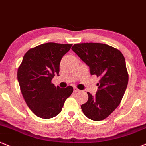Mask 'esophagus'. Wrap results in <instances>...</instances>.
Here are the masks:
<instances>
[{
    "label": "esophagus",
    "instance_id": "1",
    "mask_svg": "<svg viewBox=\"0 0 146 146\" xmlns=\"http://www.w3.org/2000/svg\"><path fill=\"white\" fill-rule=\"evenodd\" d=\"M79 91H80V90H79L78 88H77L76 87L73 88V92H79Z\"/></svg>",
    "mask_w": 146,
    "mask_h": 146
}]
</instances>
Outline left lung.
I'll return each instance as SVG.
<instances>
[{
  "instance_id": "left-lung-1",
  "label": "left lung",
  "mask_w": 146,
  "mask_h": 146,
  "mask_svg": "<svg viewBox=\"0 0 146 146\" xmlns=\"http://www.w3.org/2000/svg\"><path fill=\"white\" fill-rule=\"evenodd\" d=\"M71 49L89 66L90 74L100 78L96 95L87 92L88 100L81 106L82 111L92 120H104L117 108L127 87L129 75L124 56L103 43H79Z\"/></svg>"
}]
</instances>
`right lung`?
<instances>
[{
  "instance_id": "right-lung-1",
  "label": "right lung",
  "mask_w": 146,
  "mask_h": 146,
  "mask_svg": "<svg viewBox=\"0 0 146 146\" xmlns=\"http://www.w3.org/2000/svg\"><path fill=\"white\" fill-rule=\"evenodd\" d=\"M72 44L44 43L31 49L24 56L17 70L20 90L30 110L36 116L52 118L60 113L73 88L56 87L52 78L59 75L62 56Z\"/></svg>"
}]
</instances>
